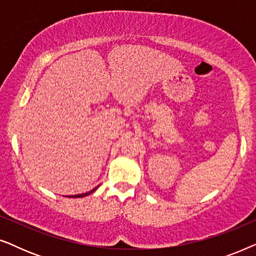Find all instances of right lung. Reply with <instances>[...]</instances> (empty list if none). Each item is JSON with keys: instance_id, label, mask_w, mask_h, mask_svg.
<instances>
[{"instance_id": "obj_1", "label": "right lung", "mask_w": 256, "mask_h": 256, "mask_svg": "<svg viewBox=\"0 0 256 256\" xmlns=\"http://www.w3.org/2000/svg\"><path fill=\"white\" fill-rule=\"evenodd\" d=\"M98 188V186L96 188H93L92 191H90V192H86V194H76V196H70V198H80V197H86V196H88V194H93L94 191H96Z\"/></svg>"}]
</instances>
